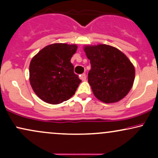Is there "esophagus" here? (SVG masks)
<instances>
[{
    "label": "esophagus",
    "mask_w": 158,
    "mask_h": 158,
    "mask_svg": "<svg viewBox=\"0 0 158 158\" xmlns=\"http://www.w3.org/2000/svg\"><path fill=\"white\" fill-rule=\"evenodd\" d=\"M80 77H81V79L82 81H85V79H86V74H85V73H82L80 76Z\"/></svg>",
    "instance_id": "1"
}]
</instances>
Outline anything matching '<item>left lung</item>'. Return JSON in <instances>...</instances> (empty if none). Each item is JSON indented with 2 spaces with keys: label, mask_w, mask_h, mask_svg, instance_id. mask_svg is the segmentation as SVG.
<instances>
[{
  "label": "left lung",
  "mask_w": 158,
  "mask_h": 158,
  "mask_svg": "<svg viewBox=\"0 0 158 158\" xmlns=\"http://www.w3.org/2000/svg\"><path fill=\"white\" fill-rule=\"evenodd\" d=\"M84 50L91 65L88 78L94 96L106 103L126 97L135 77V67L128 57L107 44L85 46Z\"/></svg>",
  "instance_id": "1"
}]
</instances>
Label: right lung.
<instances>
[{"mask_svg":"<svg viewBox=\"0 0 158 158\" xmlns=\"http://www.w3.org/2000/svg\"><path fill=\"white\" fill-rule=\"evenodd\" d=\"M77 50L76 44H50L34 56L30 64L32 90L45 102L56 105L75 94L81 80L70 62Z\"/></svg>","mask_w":158,"mask_h":158,"instance_id":"1","label":"right lung"}]
</instances>
